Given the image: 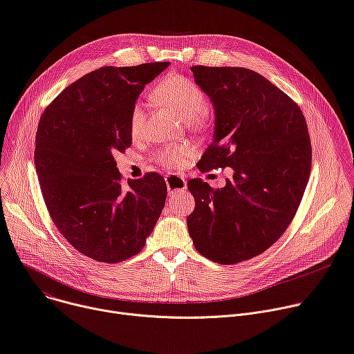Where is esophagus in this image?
<instances>
[{
	"label": "esophagus",
	"mask_w": 354,
	"mask_h": 354,
	"mask_svg": "<svg viewBox=\"0 0 354 354\" xmlns=\"http://www.w3.org/2000/svg\"><path fill=\"white\" fill-rule=\"evenodd\" d=\"M165 180H167V187H168L169 195L179 194V192H183L187 187L186 180L178 175H168Z\"/></svg>",
	"instance_id": "obj_1"
}]
</instances>
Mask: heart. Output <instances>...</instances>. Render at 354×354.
<instances>
[{"label": "heart", "instance_id": "b5f03b06", "mask_svg": "<svg viewBox=\"0 0 354 354\" xmlns=\"http://www.w3.org/2000/svg\"><path fill=\"white\" fill-rule=\"evenodd\" d=\"M153 97L169 106L183 121L190 124H203L207 120L209 111L205 106V94L202 88L186 76L168 75L160 80L152 91ZM144 109L136 103L130 113V131L137 137L144 125ZM196 153L190 145H179L167 148L158 153V160L169 168H180Z\"/></svg>", "mask_w": 354, "mask_h": 354}]
</instances>
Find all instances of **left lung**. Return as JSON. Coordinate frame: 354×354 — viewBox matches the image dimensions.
<instances>
[{"label": "left lung", "mask_w": 354, "mask_h": 354, "mask_svg": "<svg viewBox=\"0 0 354 354\" xmlns=\"http://www.w3.org/2000/svg\"><path fill=\"white\" fill-rule=\"evenodd\" d=\"M190 71L214 109L213 142L198 168L234 174L216 190L202 179L187 182L196 201L187 230L206 259L236 264L264 252L294 218L310 174L308 125L298 104L260 73Z\"/></svg>", "instance_id": "1"}]
</instances>
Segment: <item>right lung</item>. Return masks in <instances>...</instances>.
Segmentation results:
<instances>
[{
  "label": "right lung",
  "instance_id": "1",
  "mask_svg": "<svg viewBox=\"0 0 354 354\" xmlns=\"http://www.w3.org/2000/svg\"><path fill=\"white\" fill-rule=\"evenodd\" d=\"M168 66L100 68L68 86L41 117L35 168L46 207L65 239L95 261L138 254L164 209V178L151 172L122 185L114 153L131 145V109Z\"/></svg>",
  "mask_w": 354,
  "mask_h": 354
}]
</instances>
